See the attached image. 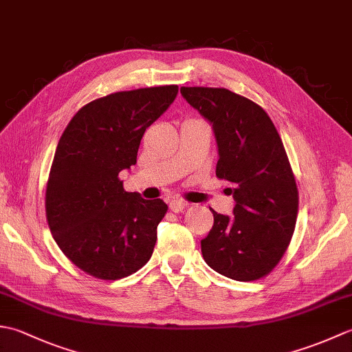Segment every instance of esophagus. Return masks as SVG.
Returning <instances> with one entry per match:
<instances>
[{
  "mask_svg": "<svg viewBox=\"0 0 352 352\" xmlns=\"http://www.w3.org/2000/svg\"><path fill=\"white\" fill-rule=\"evenodd\" d=\"M186 206H188V203H186V201H183V199H172L170 203H169V208L174 213H180V212H183L184 208H186Z\"/></svg>",
  "mask_w": 352,
  "mask_h": 352,
  "instance_id": "esophagus-1",
  "label": "esophagus"
}]
</instances>
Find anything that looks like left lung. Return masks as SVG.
<instances>
[{
  "mask_svg": "<svg viewBox=\"0 0 352 352\" xmlns=\"http://www.w3.org/2000/svg\"><path fill=\"white\" fill-rule=\"evenodd\" d=\"M182 95L212 124L219 160L216 177L236 206L233 216L213 213L201 252L213 271L236 281L271 274L295 231L298 188L286 149L258 104L223 87H182Z\"/></svg>",
  "mask_w": 352,
  "mask_h": 352,
  "instance_id": "obj_1",
  "label": "left lung"
}]
</instances>
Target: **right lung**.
Wrapping results in <instances>:
<instances>
[{
	"label": "right lung",
	"mask_w": 352,
	"mask_h": 352,
	"mask_svg": "<svg viewBox=\"0 0 352 352\" xmlns=\"http://www.w3.org/2000/svg\"><path fill=\"white\" fill-rule=\"evenodd\" d=\"M177 94L170 85L94 100L58 140L45 192L48 227L65 256L95 278H124L153 256L168 206L125 192L119 172L136 164L145 130Z\"/></svg>",
	"instance_id": "obj_1"
}]
</instances>
